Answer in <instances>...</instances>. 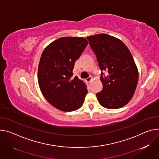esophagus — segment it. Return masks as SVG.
I'll use <instances>...</instances> for the list:
<instances>
[{
	"instance_id": "esophagus-1",
	"label": "esophagus",
	"mask_w": 159,
	"mask_h": 159,
	"mask_svg": "<svg viewBox=\"0 0 159 159\" xmlns=\"http://www.w3.org/2000/svg\"><path fill=\"white\" fill-rule=\"evenodd\" d=\"M86 81H87V82L90 83V81L92 80V77H89V78H86Z\"/></svg>"
}]
</instances>
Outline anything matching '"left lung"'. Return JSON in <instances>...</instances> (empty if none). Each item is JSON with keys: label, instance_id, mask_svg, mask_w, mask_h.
<instances>
[{"label": "left lung", "instance_id": "obj_1", "mask_svg": "<svg viewBox=\"0 0 159 159\" xmlns=\"http://www.w3.org/2000/svg\"><path fill=\"white\" fill-rule=\"evenodd\" d=\"M101 70L103 89L96 94L105 108L125 106L132 98L138 81V71L131 52L122 41L107 34L87 37ZM105 70L108 75L105 77Z\"/></svg>", "mask_w": 159, "mask_h": 159}]
</instances>
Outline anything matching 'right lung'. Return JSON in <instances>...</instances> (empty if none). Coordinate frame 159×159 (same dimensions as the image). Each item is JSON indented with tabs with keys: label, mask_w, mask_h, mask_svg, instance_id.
<instances>
[{
	"label": "right lung",
	"mask_w": 159,
	"mask_h": 159,
	"mask_svg": "<svg viewBox=\"0 0 159 159\" xmlns=\"http://www.w3.org/2000/svg\"><path fill=\"white\" fill-rule=\"evenodd\" d=\"M88 43L82 37L60 38L48 45L41 56L40 89L47 100L61 111H74L83 104L86 86L77 76L73 78V70Z\"/></svg>",
	"instance_id": "obj_1"
}]
</instances>
